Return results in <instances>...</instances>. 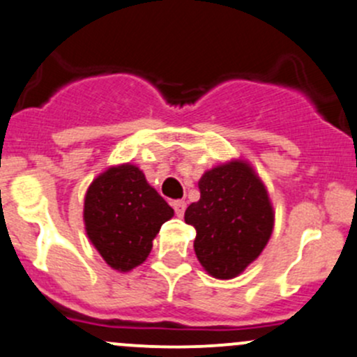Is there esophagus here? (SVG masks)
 I'll return each instance as SVG.
<instances>
[{"instance_id": "34e87169", "label": "esophagus", "mask_w": 357, "mask_h": 357, "mask_svg": "<svg viewBox=\"0 0 357 357\" xmlns=\"http://www.w3.org/2000/svg\"><path fill=\"white\" fill-rule=\"evenodd\" d=\"M172 208H174L175 214H177L178 218H182L183 213H185L187 204H185V201H174V202H172Z\"/></svg>"}]
</instances>
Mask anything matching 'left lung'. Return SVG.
I'll use <instances>...</instances> for the list:
<instances>
[{
  "mask_svg": "<svg viewBox=\"0 0 357 357\" xmlns=\"http://www.w3.org/2000/svg\"><path fill=\"white\" fill-rule=\"evenodd\" d=\"M199 190L201 199L185 211V223L197 231V260L213 278H236L259 259L272 235L269 192L254 167L240 158L204 172Z\"/></svg>",
  "mask_w": 357,
  "mask_h": 357,
  "instance_id": "8db88e82",
  "label": "left lung"
}]
</instances>
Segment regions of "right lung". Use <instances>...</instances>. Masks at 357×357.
I'll list each match as a JSON object with an SVG mask.
<instances>
[{"label": "right lung", "mask_w": 357, "mask_h": 357, "mask_svg": "<svg viewBox=\"0 0 357 357\" xmlns=\"http://www.w3.org/2000/svg\"><path fill=\"white\" fill-rule=\"evenodd\" d=\"M174 209L131 163L109 167L88 187L83 221L88 240L112 269L129 272L148 259Z\"/></svg>", "instance_id": "obj_1"}]
</instances>
